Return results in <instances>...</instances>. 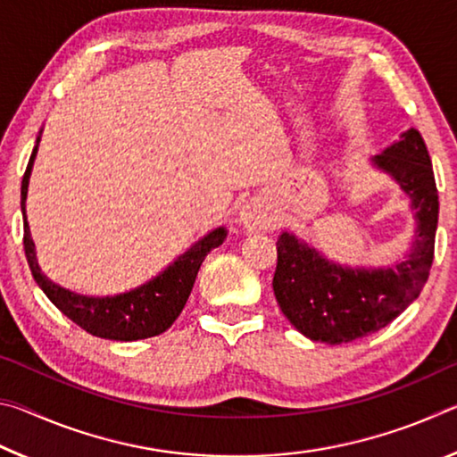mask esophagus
Masks as SVG:
<instances>
[{
	"label": "esophagus",
	"instance_id": "34e87169",
	"mask_svg": "<svg viewBox=\"0 0 457 457\" xmlns=\"http://www.w3.org/2000/svg\"><path fill=\"white\" fill-rule=\"evenodd\" d=\"M239 221L247 229H264L266 226H270V215L260 201L250 199L239 207Z\"/></svg>",
	"mask_w": 457,
	"mask_h": 457
}]
</instances>
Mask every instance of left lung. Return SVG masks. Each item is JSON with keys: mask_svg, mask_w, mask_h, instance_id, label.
Masks as SVG:
<instances>
[{"mask_svg": "<svg viewBox=\"0 0 457 457\" xmlns=\"http://www.w3.org/2000/svg\"><path fill=\"white\" fill-rule=\"evenodd\" d=\"M373 163L411 197L417 229L409 256L395 268H349L320 256L296 236L278 237L274 294L292 327L316 343H351L381 330L420 296L429 278L439 199L420 130L409 129Z\"/></svg>", "mask_w": 457, "mask_h": 457, "instance_id": "obj_1", "label": "left lung"}]
</instances>
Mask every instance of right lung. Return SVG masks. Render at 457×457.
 Masks as SVG:
<instances>
[{
  "mask_svg": "<svg viewBox=\"0 0 457 457\" xmlns=\"http://www.w3.org/2000/svg\"><path fill=\"white\" fill-rule=\"evenodd\" d=\"M36 143H40V137H37ZM36 153L37 145L34 146L24 179H21V213H24V250L37 286L62 314H66L68 319L90 332L92 337L108 340H141L165 332L175 322L177 316L181 314L185 303H187L201 262L205 260L207 252L221 245L223 239H226V228L210 231L191 250L177 258L165 272H161L157 278H153V280L138 286L135 290L104 298L82 296V294L71 292L52 282L50 278H46L36 260L34 239L26 220L28 183Z\"/></svg>",
  "mask_w": 457,
  "mask_h": 457,
  "instance_id": "right-lung-1",
  "label": "right lung"
}]
</instances>
